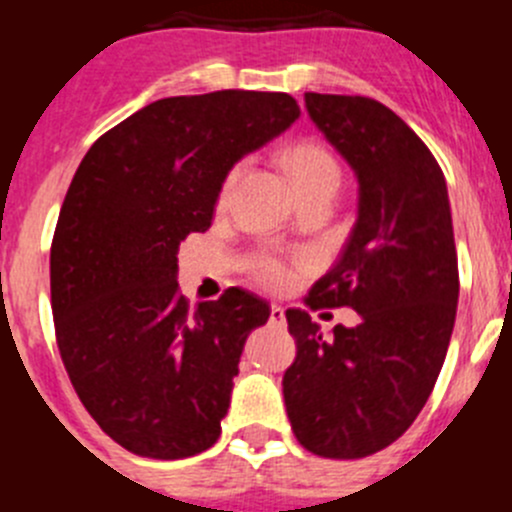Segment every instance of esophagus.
I'll use <instances>...</instances> for the list:
<instances>
[{
  "label": "esophagus",
  "mask_w": 512,
  "mask_h": 512,
  "mask_svg": "<svg viewBox=\"0 0 512 512\" xmlns=\"http://www.w3.org/2000/svg\"><path fill=\"white\" fill-rule=\"evenodd\" d=\"M269 323H274V325H284V323H287V318H284V307L271 305V310H269Z\"/></svg>",
  "instance_id": "esophagus-1"
}]
</instances>
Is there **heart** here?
I'll return each mask as SVG.
<instances>
[{
    "mask_svg": "<svg viewBox=\"0 0 512 512\" xmlns=\"http://www.w3.org/2000/svg\"><path fill=\"white\" fill-rule=\"evenodd\" d=\"M284 169L289 174V182L295 187L297 197L310 192H333L336 194L338 182H341V169H338L336 158L330 156L323 146L318 143H297L284 153ZM238 169L230 171L225 176L220 197H228L230 187H233ZM253 277L259 279L264 287H284L289 282V269L282 261L271 259V256H259L253 261Z\"/></svg>",
    "mask_w": 512,
    "mask_h": 512,
    "instance_id": "obj_1",
    "label": "heart"
}]
</instances>
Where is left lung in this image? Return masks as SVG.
Wrapping results in <instances>:
<instances>
[{"instance_id":"1","label":"left lung","mask_w":512,"mask_h":512,"mask_svg":"<svg viewBox=\"0 0 512 512\" xmlns=\"http://www.w3.org/2000/svg\"><path fill=\"white\" fill-rule=\"evenodd\" d=\"M305 107L359 182L354 230L305 302L354 307L361 320L323 336L310 312L287 310L297 356L284 405L307 451L361 459L413 425L449 351L459 302L449 192L428 146L377 99L307 92Z\"/></svg>"}]
</instances>
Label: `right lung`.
Here are the masks:
<instances>
[{
    "mask_svg": "<svg viewBox=\"0 0 512 512\" xmlns=\"http://www.w3.org/2000/svg\"><path fill=\"white\" fill-rule=\"evenodd\" d=\"M300 117L282 92L166 97L102 135L76 169L51 246L63 366L122 449L187 459L220 438L261 297L225 289L189 307L179 243L205 233L225 176Z\"/></svg>",
    "mask_w": 512,
    "mask_h": 512,
    "instance_id": "obj_1",
    "label": "right lung"
}]
</instances>
